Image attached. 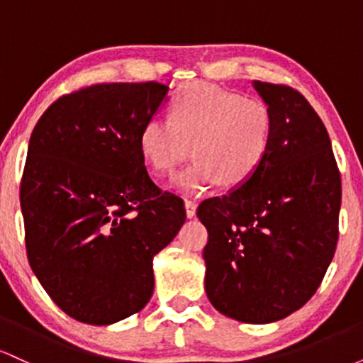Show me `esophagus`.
<instances>
[{
  "instance_id": "esophagus-1",
  "label": "esophagus",
  "mask_w": 363,
  "mask_h": 363,
  "mask_svg": "<svg viewBox=\"0 0 363 363\" xmlns=\"http://www.w3.org/2000/svg\"><path fill=\"white\" fill-rule=\"evenodd\" d=\"M184 206H186V215H187V218H193V216L196 215V203L191 201V199H186Z\"/></svg>"
}]
</instances>
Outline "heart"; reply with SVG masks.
Masks as SVG:
<instances>
[{"label": "heart", "mask_w": 363, "mask_h": 363, "mask_svg": "<svg viewBox=\"0 0 363 363\" xmlns=\"http://www.w3.org/2000/svg\"><path fill=\"white\" fill-rule=\"evenodd\" d=\"M268 104L210 83H191L174 95L170 119L152 118L140 133V153L155 174H170L189 155L194 162L174 179L186 194L215 184L239 187L261 169L273 145Z\"/></svg>", "instance_id": "heart-1"}]
</instances>
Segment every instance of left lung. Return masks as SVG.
<instances>
[{
	"label": "left lung",
	"instance_id": "8db88e82",
	"mask_svg": "<svg viewBox=\"0 0 363 363\" xmlns=\"http://www.w3.org/2000/svg\"><path fill=\"white\" fill-rule=\"evenodd\" d=\"M274 119L264 164L242 186L205 199V289L249 324L280 320L319 289L338 244L341 177L318 112L289 85L254 82Z\"/></svg>",
	"mask_w": 363,
	"mask_h": 363
}]
</instances>
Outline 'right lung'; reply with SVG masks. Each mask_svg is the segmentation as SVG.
<instances>
[{
	"label": "right lung",
	"instance_id": "obj_1",
	"mask_svg": "<svg viewBox=\"0 0 363 363\" xmlns=\"http://www.w3.org/2000/svg\"><path fill=\"white\" fill-rule=\"evenodd\" d=\"M169 86L97 83L48 107L28 141L20 205L37 280L62 312L107 326L153 294L152 261L177 235L184 201L152 181L140 133Z\"/></svg>",
	"mask_w": 363,
	"mask_h": 363
}]
</instances>
